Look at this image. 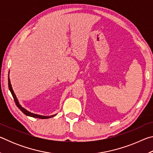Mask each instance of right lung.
<instances>
[{"mask_svg":"<svg viewBox=\"0 0 153 153\" xmlns=\"http://www.w3.org/2000/svg\"><path fill=\"white\" fill-rule=\"evenodd\" d=\"M8 82H9V88L10 92H11V94L13 96V97L14 98V100L15 102V104H16L17 107L19 108V109L22 111L23 113H24L25 115L27 116H29V117H35V118H39V119H48V118H51V117H53L54 116H55L56 114H55V115H50V116H44V115H38V114H35V113H31L29 111H27L25 109V108H24L22 107V105L19 104V100H18L17 98L16 97V95H15V92L13 91V88L11 86V81H10V79H9V76L8 77Z\"/></svg>","mask_w":153,"mask_h":153,"instance_id":"add662e5","label":"right lung"}]
</instances>
